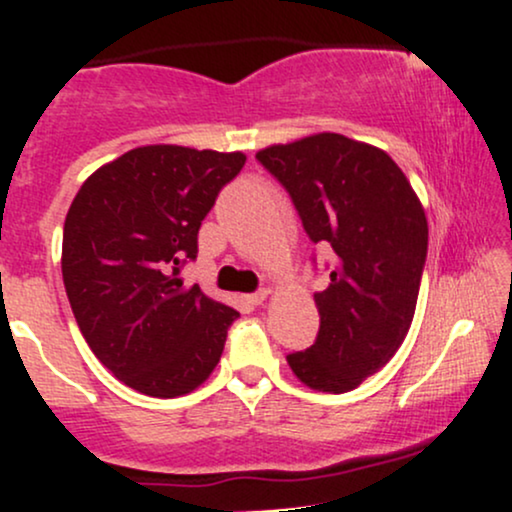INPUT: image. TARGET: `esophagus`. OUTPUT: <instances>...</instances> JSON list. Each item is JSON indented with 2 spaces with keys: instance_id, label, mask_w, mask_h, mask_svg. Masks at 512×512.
<instances>
[{
  "instance_id": "obj_1",
  "label": "esophagus",
  "mask_w": 512,
  "mask_h": 512,
  "mask_svg": "<svg viewBox=\"0 0 512 512\" xmlns=\"http://www.w3.org/2000/svg\"><path fill=\"white\" fill-rule=\"evenodd\" d=\"M268 294H270V290H266V287H263V290H258V292H254V294H249V297H246V302H249L251 306H258V304L266 302Z\"/></svg>"
}]
</instances>
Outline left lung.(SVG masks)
I'll use <instances>...</instances> for the list:
<instances>
[{
  "label": "left lung",
  "instance_id": "obj_1",
  "mask_svg": "<svg viewBox=\"0 0 512 512\" xmlns=\"http://www.w3.org/2000/svg\"><path fill=\"white\" fill-rule=\"evenodd\" d=\"M256 160L285 186L311 242L333 251L328 287L314 294L321 328L287 364L309 388L347 393L393 359L412 326L424 208L388 153L342 134L263 148Z\"/></svg>",
  "mask_w": 512,
  "mask_h": 512
}]
</instances>
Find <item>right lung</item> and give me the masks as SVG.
Segmentation results:
<instances>
[{"label": "right lung", "instance_id": "obj_1", "mask_svg": "<svg viewBox=\"0 0 512 512\" xmlns=\"http://www.w3.org/2000/svg\"><path fill=\"white\" fill-rule=\"evenodd\" d=\"M244 153L143 146L83 182L64 220L62 278L78 328L119 381L150 398L201 386L239 314L184 287L198 230Z\"/></svg>", "mask_w": 512, "mask_h": 512}]
</instances>
